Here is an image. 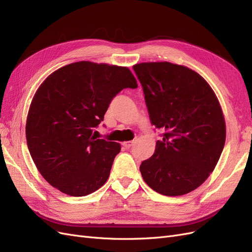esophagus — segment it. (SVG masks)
Here are the masks:
<instances>
[{
	"instance_id": "34e87169",
	"label": "esophagus",
	"mask_w": 252,
	"mask_h": 252,
	"mask_svg": "<svg viewBox=\"0 0 252 252\" xmlns=\"http://www.w3.org/2000/svg\"><path fill=\"white\" fill-rule=\"evenodd\" d=\"M133 144H134V141L124 142V143H123V146H124V147H126V148H130V147H132V146H133Z\"/></svg>"
}]
</instances>
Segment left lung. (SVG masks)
I'll list each match as a JSON object with an SVG mask.
<instances>
[{
    "instance_id": "8db88e82",
    "label": "left lung",
    "mask_w": 252,
    "mask_h": 252,
    "mask_svg": "<svg viewBox=\"0 0 252 252\" xmlns=\"http://www.w3.org/2000/svg\"><path fill=\"white\" fill-rule=\"evenodd\" d=\"M151 124L165 131L155 154L142 162L145 183L163 195L186 194L216 168L226 140L222 108L205 79L169 62L133 65Z\"/></svg>"
}]
</instances>
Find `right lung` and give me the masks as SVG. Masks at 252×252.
Returning a JSON list of instances; mask_svg holds the SVG:
<instances>
[{
	"label": "right lung",
	"instance_id": "add662e5",
	"mask_svg": "<svg viewBox=\"0 0 252 252\" xmlns=\"http://www.w3.org/2000/svg\"><path fill=\"white\" fill-rule=\"evenodd\" d=\"M138 83L127 67L81 61L46 78L30 104L28 149L51 186L71 196L94 192L108 180L121 145L95 136L112 98Z\"/></svg>",
	"mask_w": 252,
	"mask_h": 252
}]
</instances>
